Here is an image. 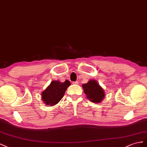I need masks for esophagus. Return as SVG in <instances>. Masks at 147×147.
Returning <instances> with one entry per match:
<instances>
[{"label": "esophagus", "mask_w": 147, "mask_h": 147, "mask_svg": "<svg viewBox=\"0 0 147 147\" xmlns=\"http://www.w3.org/2000/svg\"><path fill=\"white\" fill-rule=\"evenodd\" d=\"M73 84L77 85V84H78V81H76V82H73Z\"/></svg>", "instance_id": "esophagus-1"}]
</instances>
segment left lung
<instances>
[{"label": "left lung", "instance_id": "8db88e82", "mask_svg": "<svg viewBox=\"0 0 147 147\" xmlns=\"http://www.w3.org/2000/svg\"><path fill=\"white\" fill-rule=\"evenodd\" d=\"M82 88L87 98L92 102L98 103L105 97V92L97 81L90 80L86 84H83Z\"/></svg>", "mask_w": 147, "mask_h": 147}]
</instances>
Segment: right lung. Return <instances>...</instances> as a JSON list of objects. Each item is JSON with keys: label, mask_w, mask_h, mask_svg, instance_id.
<instances>
[{"label": "right lung", "mask_w": 147, "mask_h": 147, "mask_svg": "<svg viewBox=\"0 0 147 147\" xmlns=\"http://www.w3.org/2000/svg\"><path fill=\"white\" fill-rule=\"evenodd\" d=\"M71 83L68 80L64 82L53 81L46 89L42 92V99L46 105L53 106L59 102Z\"/></svg>", "instance_id": "add662e5"}]
</instances>
